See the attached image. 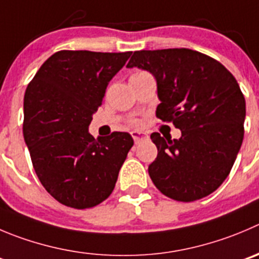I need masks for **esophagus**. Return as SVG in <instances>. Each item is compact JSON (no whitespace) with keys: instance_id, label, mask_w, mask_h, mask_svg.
I'll use <instances>...</instances> for the list:
<instances>
[{"instance_id":"esophagus-1","label":"esophagus","mask_w":259,"mask_h":259,"mask_svg":"<svg viewBox=\"0 0 259 259\" xmlns=\"http://www.w3.org/2000/svg\"><path fill=\"white\" fill-rule=\"evenodd\" d=\"M131 136H132V139H134L135 144H140L142 140H145L147 137L146 135H145L144 132H141V131H132Z\"/></svg>"}]
</instances>
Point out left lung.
<instances>
[{
	"instance_id": "1",
	"label": "left lung",
	"mask_w": 259,
	"mask_h": 259,
	"mask_svg": "<svg viewBox=\"0 0 259 259\" xmlns=\"http://www.w3.org/2000/svg\"><path fill=\"white\" fill-rule=\"evenodd\" d=\"M156 80V117L182 132H154L157 157L149 165L156 188L191 202L212 193L233 168L244 137L245 99L235 77L213 58L187 48L135 52L127 65Z\"/></svg>"
}]
</instances>
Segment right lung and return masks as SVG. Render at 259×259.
Segmentation results:
<instances>
[{"instance_id": "obj_1", "label": "right lung", "mask_w": 259, "mask_h": 259, "mask_svg": "<svg viewBox=\"0 0 259 259\" xmlns=\"http://www.w3.org/2000/svg\"><path fill=\"white\" fill-rule=\"evenodd\" d=\"M131 54L60 51L26 88L24 140L39 181L62 205L94 207L114 189L134 140L127 132L94 139L89 124Z\"/></svg>"}]
</instances>
